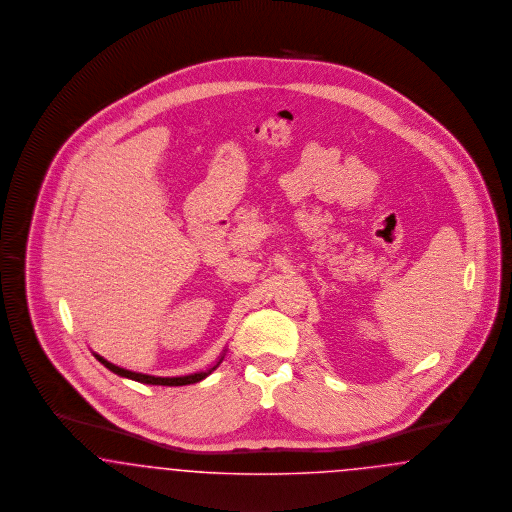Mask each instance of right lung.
Wrapping results in <instances>:
<instances>
[{"mask_svg":"<svg viewBox=\"0 0 512 512\" xmlns=\"http://www.w3.org/2000/svg\"><path fill=\"white\" fill-rule=\"evenodd\" d=\"M225 352H227V348H225L222 354H220L218 361H216L214 365H210L208 369H204V371H195V373H189V375H178V377H156V375L137 373V371H132V369H124V367H120V365H114V363H111L109 359H105V357L99 356L97 352H93V350H91V354L95 356V359H97L99 363H103V365H105L109 371H112L114 375H118V377L122 378H130V380L141 382V384H153V386H185V384H195V382H199L202 378L212 375V373L220 367V363H222L223 357H225Z\"/></svg>","mask_w":512,"mask_h":512,"instance_id":"1","label":"right lung"}]
</instances>
